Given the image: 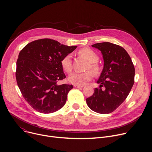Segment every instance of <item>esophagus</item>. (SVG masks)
<instances>
[{
    "mask_svg": "<svg viewBox=\"0 0 152 152\" xmlns=\"http://www.w3.org/2000/svg\"><path fill=\"white\" fill-rule=\"evenodd\" d=\"M75 87H77V88H81V87H83V86H79V85H74Z\"/></svg>",
    "mask_w": 152,
    "mask_h": 152,
    "instance_id": "esophagus-1",
    "label": "esophagus"
}]
</instances>
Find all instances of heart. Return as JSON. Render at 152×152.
Returning a JSON list of instances; mask_svg holds the SVG:
<instances>
[{"instance_id":"1","label":"heart","mask_w":152,"mask_h":152,"mask_svg":"<svg viewBox=\"0 0 152 152\" xmlns=\"http://www.w3.org/2000/svg\"><path fill=\"white\" fill-rule=\"evenodd\" d=\"M79 53L89 61L88 68H90L94 73L97 74L100 71V66L96 63L99 59L98 55L95 52L89 48H84L79 51ZM61 66L63 69L67 73L71 71L73 66H72V56L71 54L66 55L61 60ZM93 73L91 71H87L85 72H74L71 73L69 77V81L75 85L83 86L87 82L91 80L93 77Z\"/></svg>"}]
</instances>
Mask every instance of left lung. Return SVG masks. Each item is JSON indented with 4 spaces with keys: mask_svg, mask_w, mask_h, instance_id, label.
Instances as JSON below:
<instances>
[{
    "mask_svg": "<svg viewBox=\"0 0 152 152\" xmlns=\"http://www.w3.org/2000/svg\"><path fill=\"white\" fill-rule=\"evenodd\" d=\"M92 46L101 51L104 64L97 81L99 88H95L86 103L95 112L110 113L129 95L134 83L135 68L130 56L122 47L108 42Z\"/></svg>",
    "mask_w": 152,
    "mask_h": 152,
    "instance_id": "obj_1",
    "label": "left lung"
}]
</instances>
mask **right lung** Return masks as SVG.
<instances>
[{"instance_id":"add662e5","label":"right lung","mask_w":152,"mask_h":152,"mask_svg":"<svg viewBox=\"0 0 152 152\" xmlns=\"http://www.w3.org/2000/svg\"><path fill=\"white\" fill-rule=\"evenodd\" d=\"M76 47L42 39L28 44L20 51L16 79L23 97L35 110L51 113L65 105L73 87L57 83L66 77L61 61Z\"/></svg>"}]
</instances>
